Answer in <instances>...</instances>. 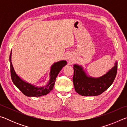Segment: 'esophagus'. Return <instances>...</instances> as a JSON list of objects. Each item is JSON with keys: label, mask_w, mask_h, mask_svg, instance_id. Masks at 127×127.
<instances>
[{"label": "esophagus", "mask_w": 127, "mask_h": 127, "mask_svg": "<svg viewBox=\"0 0 127 127\" xmlns=\"http://www.w3.org/2000/svg\"><path fill=\"white\" fill-rule=\"evenodd\" d=\"M66 59H67V60H68L69 62L71 63L72 61V60H73V58H72V57L71 55H68L67 57H66Z\"/></svg>", "instance_id": "obj_1"}]
</instances>
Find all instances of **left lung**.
Masks as SVG:
<instances>
[{
    "label": "left lung",
    "mask_w": 127,
    "mask_h": 127,
    "mask_svg": "<svg viewBox=\"0 0 127 127\" xmlns=\"http://www.w3.org/2000/svg\"><path fill=\"white\" fill-rule=\"evenodd\" d=\"M117 61L115 65L102 76L94 78L89 76L81 65L74 64L73 82L74 89L82 96H95L101 94L113 83L117 75Z\"/></svg>",
    "instance_id": "obj_1"
}]
</instances>
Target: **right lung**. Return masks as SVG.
Masks as SVG:
<instances>
[{"instance_id": "add662e5", "label": "right lung", "mask_w": 127, "mask_h": 127, "mask_svg": "<svg viewBox=\"0 0 127 127\" xmlns=\"http://www.w3.org/2000/svg\"><path fill=\"white\" fill-rule=\"evenodd\" d=\"M12 50L9 56L11 78L16 86L25 95L29 97H38L46 95L53 90L55 84L56 78L64 66L66 65L65 61H59L54 63L51 66L50 72V79L48 84L43 87H36L21 79L15 72L12 63Z\"/></svg>"}]
</instances>
